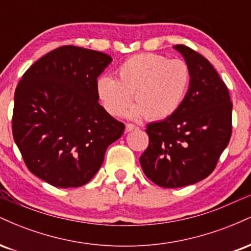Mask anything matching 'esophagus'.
Listing matches in <instances>:
<instances>
[{"label":"esophagus","mask_w":251,"mask_h":251,"mask_svg":"<svg viewBox=\"0 0 251 251\" xmlns=\"http://www.w3.org/2000/svg\"><path fill=\"white\" fill-rule=\"evenodd\" d=\"M135 128H137V126L132 125V124H126V127H125L126 132H131V131H133V129H135Z\"/></svg>","instance_id":"obj_1"}]
</instances>
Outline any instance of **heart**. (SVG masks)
I'll use <instances>...</instances> for the list:
<instances>
[{"instance_id":"obj_1","label":"heart","mask_w":251,"mask_h":251,"mask_svg":"<svg viewBox=\"0 0 251 251\" xmlns=\"http://www.w3.org/2000/svg\"><path fill=\"white\" fill-rule=\"evenodd\" d=\"M118 79L102 75L97 81V94L112 116H120L133 94L129 118L163 120L174 116L185 99L191 83V71L183 60H169L158 54H139L124 61Z\"/></svg>"}]
</instances>
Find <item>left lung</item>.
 Wrapping results in <instances>:
<instances>
[{
    "label": "left lung",
    "mask_w": 251,
    "mask_h": 251,
    "mask_svg": "<svg viewBox=\"0 0 251 251\" xmlns=\"http://www.w3.org/2000/svg\"><path fill=\"white\" fill-rule=\"evenodd\" d=\"M191 71L185 99L170 118L148 125L149 148L139 162L149 179L174 189L214 171L231 137L232 102L214 66L184 45L174 46Z\"/></svg>",
    "instance_id": "8db88e82"
}]
</instances>
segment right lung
Returning <instances> with one entry per match:
<instances>
[{
  "label": "right lung",
  "instance_id": "right-lung-1",
  "mask_svg": "<svg viewBox=\"0 0 251 251\" xmlns=\"http://www.w3.org/2000/svg\"><path fill=\"white\" fill-rule=\"evenodd\" d=\"M112 57L62 46L31 65L15 89L13 135L24 160L56 188H79L99 171L125 125L98 102V76Z\"/></svg>",
  "mask_w": 251,
  "mask_h": 251
}]
</instances>
